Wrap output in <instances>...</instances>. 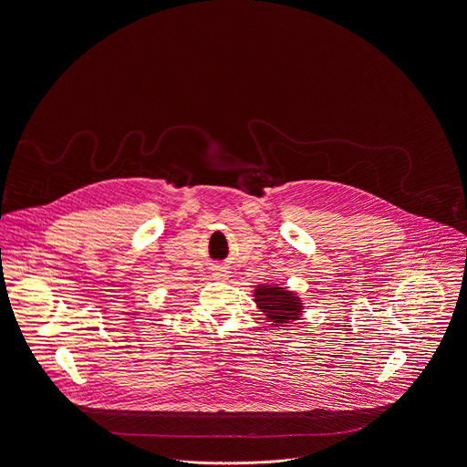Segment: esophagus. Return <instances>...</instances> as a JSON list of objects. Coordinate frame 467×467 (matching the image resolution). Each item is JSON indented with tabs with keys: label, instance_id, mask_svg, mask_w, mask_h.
Masks as SVG:
<instances>
[{
	"label": "esophagus",
	"instance_id": "1",
	"mask_svg": "<svg viewBox=\"0 0 467 467\" xmlns=\"http://www.w3.org/2000/svg\"><path fill=\"white\" fill-rule=\"evenodd\" d=\"M211 275H213L214 279L225 281V279L229 277V272H227V268H223V266H214V268L211 270Z\"/></svg>",
	"mask_w": 467,
	"mask_h": 467
}]
</instances>
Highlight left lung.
<instances>
[{
    "label": "left lung",
    "mask_w": 467,
    "mask_h": 467,
    "mask_svg": "<svg viewBox=\"0 0 467 467\" xmlns=\"http://www.w3.org/2000/svg\"><path fill=\"white\" fill-rule=\"evenodd\" d=\"M254 303L263 311L265 320L275 329H285L305 315L301 297L288 286L277 283H263L254 288Z\"/></svg>",
    "instance_id": "8db88e82"
}]
</instances>
